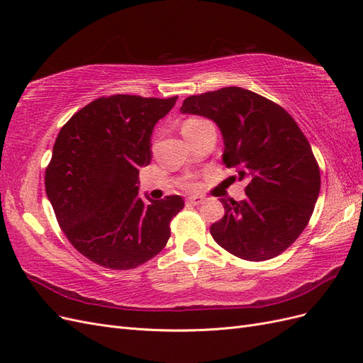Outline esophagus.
Here are the masks:
<instances>
[{
  "label": "esophagus",
  "instance_id": "34e87169",
  "mask_svg": "<svg viewBox=\"0 0 363 363\" xmlns=\"http://www.w3.org/2000/svg\"><path fill=\"white\" fill-rule=\"evenodd\" d=\"M188 203L194 204V206H200V204L204 203V199H203L201 195H192V196H189V199H188Z\"/></svg>",
  "mask_w": 363,
  "mask_h": 363
}]
</instances>
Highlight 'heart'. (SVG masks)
Here are the masks:
<instances>
[{
  "label": "heart",
  "mask_w": 363,
  "mask_h": 363,
  "mask_svg": "<svg viewBox=\"0 0 363 363\" xmlns=\"http://www.w3.org/2000/svg\"><path fill=\"white\" fill-rule=\"evenodd\" d=\"M207 124H211V123H207L206 119L189 118V119H186L184 123H183V125H182V133H183V135L191 133V131L199 130V128H201V127H204V125H207Z\"/></svg>",
  "instance_id": "b5f03b06"
}]
</instances>
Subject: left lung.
<instances>
[{
	"mask_svg": "<svg viewBox=\"0 0 363 363\" xmlns=\"http://www.w3.org/2000/svg\"><path fill=\"white\" fill-rule=\"evenodd\" d=\"M180 112L213 121L224 164L248 182L245 200L221 199L215 242L251 262L279 256L301 235L320 195V168L300 127L279 104L235 86L188 96Z\"/></svg>",
	"mask_w": 363,
	"mask_h": 363,
	"instance_id": "obj_1",
	"label": "left lung"
}]
</instances>
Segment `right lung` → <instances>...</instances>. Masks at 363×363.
I'll return each instance as SVG.
<instances>
[{
    "mask_svg": "<svg viewBox=\"0 0 363 363\" xmlns=\"http://www.w3.org/2000/svg\"><path fill=\"white\" fill-rule=\"evenodd\" d=\"M179 96L98 98L57 135L45 171L47 196L63 233L84 257L133 269L163 250L180 195L140 199L139 168L151 162V135Z\"/></svg>",
    "mask_w": 363,
    "mask_h": 363,
    "instance_id": "obj_1",
    "label": "right lung"
}]
</instances>
